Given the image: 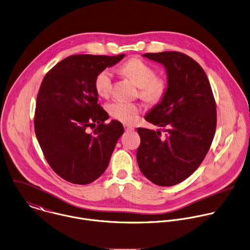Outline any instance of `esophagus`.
I'll use <instances>...</instances> for the list:
<instances>
[{"instance_id":"esophagus-1","label":"esophagus","mask_w":250,"mask_h":250,"mask_svg":"<svg viewBox=\"0 0 250 250\" xmlns=\"http://www.w3.org/2000/svg\"><path fill=\"white\" fill-rule=\"evenodd\" d=\"M125 126V131H133L134 130V127H132V126H129V125H124Z\"/></svg>"}]
</instances>
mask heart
Instances as JSON below:
<instances>
[{
	"mask_svg": "<svg viewBox=\"0 0 250 250\" xmlns=\"http://www.w3.org/2000/svg\"><path fill=\"white\" fill-rule=\"evenodd\" d=\"M121 71L130 78L139 86V95L146 102L151 104L160 103L167 95L168 81L162 76H156L155 68L141 58L133 57L125 62ZM114 86V75L110 69L100 71L94 81V87L98 95L108 97ZM109 114L116 120L129 124L134 121L141 112V106L134 102L114 100L108 104Z\"/></svg>",
	"mask_w": 250,
	"mask_h": 250,
	"instance_id": "heart-1",
	"label": "heart"
}]
</instances>
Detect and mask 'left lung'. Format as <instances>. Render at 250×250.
Listing matches in <instances>:
<instances>
[{"instance_id": "left-lung-1", "label": "left lung", "mask_w": 250, "mask_h": 250, "mask_svg": "<svg viewBox=\"0 0 250 250\" xmlns=\"http://www.w3.org/2000/svg\"><path fill=\"white\" fill-rule=\"evenodd\" d=\"M144 56L167 69V95L145 117L166 133L138 127L136 158L151 182L173 186L193 174L206 158L216 130V103L206 72L192 57L179 51Z\"/></svg>"}]
</instances>
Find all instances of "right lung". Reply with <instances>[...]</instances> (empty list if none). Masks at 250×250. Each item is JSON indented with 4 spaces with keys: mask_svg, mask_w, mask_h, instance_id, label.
Returning <instances> with one entry per match:
<instances>
[{
    "mask_svg": "<svg viewBox=\"0 0 250 250\" xmlns=\"http://www.w3.org/2000/svg\"><path fill=\"white\" fill-rule=\"evenodd\" d=\"M124 56L71 55L53 66L41 83L36 136L49 167L70 183L85 185L102 175L124 133L120 122L105 124L109 115L97 103L94 87L97 74Z\"/></svg>",
    "mask_w": 250,
    "mask_h": 250,
    "instance_id": "right-lung-1",
    "label": "right lung"
}]
</instances>
